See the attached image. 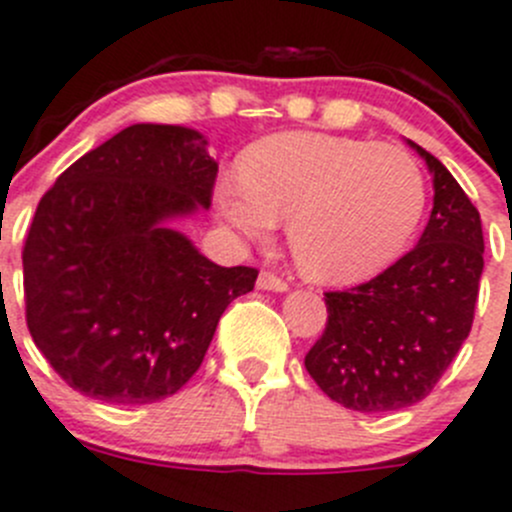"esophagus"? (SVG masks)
<instances>
[{
    "label": "esophagus",
    "instance_id": "obj_1",
    "mask_svg": "<svg viewBox=\"0 0 512 512\" xmlns=\"http://www.w3.org/2000/svg\"><path fill=\"white\" fill-rule=\"evenodd\" d=\"M256 287L266 289V292H287L289 289V281L276 276L274 271H261L259 281H256Z\"/></svg>",
    "mask_w": 512,
    "mask_h": 512
}]
</instances>
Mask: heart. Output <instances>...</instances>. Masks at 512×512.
<instances>
[{"label":"heart","instance_id":"1","mask_svg":"<svg viewBox=\"0 0 512 512\" xmlns=\"http://www.w3.org/2000/svg\"><path fill=\"white\" fill-rule=\"evenodd\" d=\"M215 205L251 241H266L276 220H289L299 269L348 284L381 271L406 246L424 213L426 182L401 147L294 131L253 144L241 175L218 182Z\"/></svg>","mask_w":512,"mask_h":512}]
</instances>
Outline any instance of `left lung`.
Masks as SVG:
<instances>
[{
	"label": "left lung",
	"mask_w": 512,
	"mask_h": 512,
	"mask_svg": "<svg viewBox=\"0 0 512 512\" xmlns=\"http://www.w3.org/2000/svg\"><path fill=\"white\" fill-rule=\"evenodd\" d=\"M409 144L434 175L429 223L375 279L325 294V332L304 358L332 401L363 414L429 396L470 335L485 266L477 208L434 154Z\"/></svg>",
	"instance_id": "1"
}]
</instances>
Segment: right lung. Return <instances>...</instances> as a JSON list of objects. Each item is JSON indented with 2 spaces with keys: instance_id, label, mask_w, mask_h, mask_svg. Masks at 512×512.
I'll return each mask as SVG.
<instances>
[{
  "instance_id": "1",
  "label": "right lung",
  "mask_w": 512,
  "mask_h": 512,
  "mask_svg": "<svg viewBox=\"0 0 512 512\" xmlns=\"http://www.w3.org/2000/svg\"><path fill=\"white\" fill-rule=\"evenodd\" d=\"M200 131L134 124L42 195L22 269L37 350L83 396L154 403L203 363L220 314L256 284L205 259L170 220L210 208L218 162Z\"/></svg>"
}]
</instances>
